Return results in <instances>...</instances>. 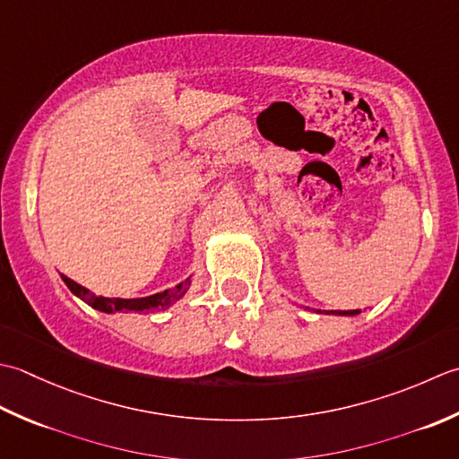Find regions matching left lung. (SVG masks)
I'll return each mask as SVG.
<instances>
[{
  "instance_id": "left-lung-1",
  "label": "left lung",
  "mask_w": 459,
  "mask_h": 459,
  "mask_svg": "<svg viewBox=\"0 0 459 459\" xmlns=\"http://www.w3.org/2000/svg\"><path fill=\"white\" fill-rule=\"evenodd\" d=\"M321 313V311H319ZM357 313H360L359 308H354V311H333V315H357Z\"/></svg>"
}]
</instances>
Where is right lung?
<instances>
[{
	"label": "right lung",
	"instance_id": "1",
	"mask_svg": "<svg viewBox=\"0 0 459 459\" xmlns=\"http://www.w3.org/2000/svg\"><path fill=\"white\" fill-rule=\"evenodd\" d=\"M63 281L67 283V287L71 291L81 297L82 301L87 305H91L92 308H99L102 313H117V311H151V308H166L170 307L178 299L184 297V293L188 291L190 287V279H186L184 283L176 285L170 291H164V293H156L151 297H143V299H110V297H99L95 293H91L89 289H85L79 283H74L73 279H69L67 275H63Z\"/></svg>",
	"mask_w": 459,
	"mask_h": 459
}]
</instances>
